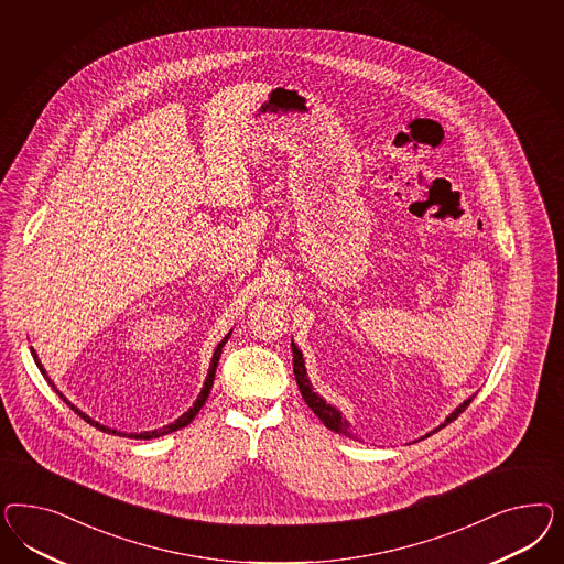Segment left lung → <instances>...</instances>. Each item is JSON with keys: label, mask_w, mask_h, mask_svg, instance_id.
<instances>
[{"label": "left lung", "mask_w": 564, "mask_h": 564, "mask_svg": "<svg viewBox=\"0 0 564 564\" xmlns=\"http://www.w3.org/2000/svg\"><path fill=\"white\" fill-rule=\"evenodd\" d=\"M291 349H293V375H295V380H297V387H300V393L304 397V401L307 403V408L314 411L321 420H323V424L326 427H330V430H335V432H341L345 436H349V430H347V422L343 420L341 413L335 410V408H330V405H326V401H323L318 394L312 391V387H310V380H307L306 368H304V358H302V351L291 343ZM476 397V394H474ZM474 397H469L467 401H463L462 405L457 408V410L453 411L446 420H444L443 426H438V430L444 426H448L451 422H455L459 415H462L463 411L469 408V403L474 401ZM436 432V430H434ZM430 436V434H427Z\"/></svg>", "instance_id": "left-lung-1"}]
</instances>
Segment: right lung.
I'll return each instance as SVG.
<instances>
[{"label":"right lung","mask_w":564,"mask_h":564,"mask_svg":"<svg viewBox=\"0 0 564 564\" xmlns=\"http://www.w3.org/2000/svg\"><path fill=\"white\" fill-rule=\"evenodd\" d=\"M227 339H229V335L223 339L219 345H217V349H215V354H213V361H210V368H208V376H206V382L205 387H203V391H200V394H198V399H196V403L189 408L180 420H175L173 424H170V426L161 427V430H153V432H142V434H130V438L134 436V438H156V436H163V434H170V432H175V430H180V427H186L188 426L189 422L196 417V413L200 411V408L205 405L206 399H208V394H210V389H213V380H215V372H217V364H219V358H221V351H223V345L227 343ZM33 351V358L34 361H36V366H39V370H41V375L45 376V370H43V366H41V361H39V358H36V354H34V349H31ZM47 378V376H45ZM47 382L52 384L53 391L55 393L59 394V399H64V403L68 405L69 410L74 411V413H78L85 422H88L90 426L99 427V430H102V432H107V434H116V430H111V427H105L99 424V422H95V420H90L86 413H83V411L78 410V408H74L72 403H69L68 399L64 397V394L59 393L57 389H55V384H53L52 380L47 378ZM120 434V432H118Z\"/></svg>","instance_id":"1"}]
</instances>
